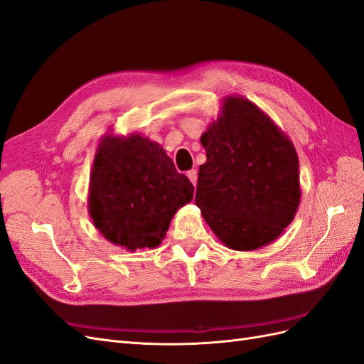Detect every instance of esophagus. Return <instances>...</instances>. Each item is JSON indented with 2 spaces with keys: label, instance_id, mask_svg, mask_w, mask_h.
Wrapping results in <instances>:
<instances>
[{
  "label": "esophagus",
  "instance_id": "1",
  "mask_svg": "<svg viewBox=\"0 0 364 364\" xmlns=\"http://www.w3.org/2000/svg\"><path fill=\"white\" fill-rule=\"evenodd\" d=\"M186 176H188L190 182L196 186V183H197V171H196V170H190L188 173H186Z\"/></svg>",
  "mask_w": 364,
  "mask_h": 364
}]
</instances>
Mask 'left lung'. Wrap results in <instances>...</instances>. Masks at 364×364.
Returning a JSON list of instances; mask_svg holds the SVG:
<instances>
[{
    "mask_svg": "<svg viewBox=\"0 0 364 364\" xmlns=\"http://www.w3.org/2000/svg\"><path fill=\"white\" fill-rule=\"evenodd\" d=\"M200 142L206 162L196 205L215 237L234 250H257L277 240L301 203L291 139L255 103L228 95Z\"/></svg>",
    "mask_w": 364,
    "mask_h": 364,
    "instance_id": "8db88e82",
    "label": "left lung"
}]
</instances>
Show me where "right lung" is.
<instances>
[{"instance_id":"right-lung-1","label":"right lung","mask_w":364,"mask_h":364,"mask_svg":"<svg viewBox=\"0 0 364 364\" xmlns=\"http://www.w3.org/2000/svg\"><path fill=\"white\" fill-rule=\"evenodd\" d=\"M194 186L178 173L156 141L141 134H106L98 142L87 213L109 243L126 250L155 249Z\"/></svg>"}]
</instances>
